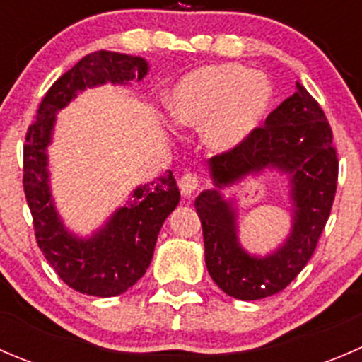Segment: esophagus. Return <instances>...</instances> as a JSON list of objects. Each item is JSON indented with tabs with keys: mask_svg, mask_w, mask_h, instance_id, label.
Returning a JSON list of instances; mask_svg holds the SVG:
<instances>
[{
	"mask_svg": "<svg viewBox=\"0 0 362 362\" xmlns=\"http://www.w3.org/2000/svg\"><path fill=\"white\" fill-rule=\"evenodd\" d=\"M180 185V191L184 196H191L192 192H196V189L199 187V178L194 173H185L184 177L178 182Z\"/></svg>",
	"mask_w": 362,
	"mask_h": 362,
	"instance_id": "1",
	"label": "esophagus"
}]
</instances>
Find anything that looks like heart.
I'll return each instance as SVG.
<instances>
[{
  "instance_id": "heart-1",
  "label": "heart",
  "mask_w": 362,
  "mask_h": 362,
  "mask_svg": "<svg viewBox=\"0 0 362 362\" xmlns=\"http://www.w3.org/2000/svg\"><path fill=\"white\" fill-rule=\"evenodd\" d=\"M273 103V87L262 73L242 64H211L187 73L166 100L170 119L180 127L203 126L211 151L226 152L250 136Z\"/></svg>"
}]
</instances>
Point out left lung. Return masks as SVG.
<instances>
[{
	"label": "left lung",
	"mask_w": 362,
	"mask_h": 362,
	"mask_svg": "<svg viewBox=\"0 0 362 362\" xmlns=\"http://www.w3.org/2000/svg\"><path fill=\"white\" fill-rule=\"evenodd\" d=\"M266 167L290 175L293 229L279 250L261 258L239 245L235 209L218 189ZM208 168L217 189H206L194 202L208 273L226 294L242 301L280 293L315 252L337 194V148L322 108L298 82L264 126L238 147L210 158Z\"/></svg>",
	"instance_id": "obj_1"
}]
</instances>
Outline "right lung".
<instances>
[{
    "label": "right lung",
    "instance_id": "add662e5",
    "mask_svg": "<svg viewBox=\"0 0 362 362\" xmlns=\"http://www.w3.org/2000/svg\"><path fill=\"white\" fill-rule=\"evenodd\" d=\"M147 71L144 57L110 50L87 54L47 90L25 134L23 184L36 243L59 279L82 294L119 296L145 275L163 222L177 208L180 191L168 170L164 177L134 189L129 202L117 208L93 236H75L64 228L49 184L47 147L52 141L56 113L89 87L107 82L129 86L133 80L140 82Z\"/></svg>",
    "mask_w": 362,
    "mask_h": 362
}]
</instances>
